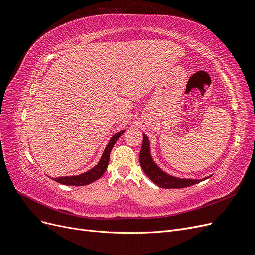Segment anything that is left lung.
Returning a JSON list of instances; mask_svg holds the SVG:
<instances>
[{"label": "left lung", "mask_w": 255, "mask_h": 255, "mask_svg": "<svg viewBox=\"0 0 255 255\" xmlns=\"http://www.w3.org/2000/svg\"><path fill=\"white\" fill-rule=\"evenodd\" d=\"M140 166L146 176L157 186L161 188H184L192 186L204 180H207L210 176L203 177V179H184V177H176L171 174L165 172L155 161H154L151 155V144L148 136L143 133V141L139 155Z\"/></svg>", "instance_id": "8db88e82"}]
</instances>
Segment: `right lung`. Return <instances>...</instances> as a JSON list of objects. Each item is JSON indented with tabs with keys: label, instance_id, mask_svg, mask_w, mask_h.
Instances as JSON below:
<instances>
[{
	"label": "right lung",
	"instance_id": "obj_1",
	"mask_svg": "<svg viewBox=\"0 0 255 255\" xmlns=\"http://www.w3.org/2000/svg\"><path fill=\"white\" fill-rule=\"evenodd\" d=\"M126 132V129H122L120 132L114 134L111 139L107 143L106 148L103 151V154L101 158H100L99 163L94 167L89 169L88 171L81 173L79 175H71V176H59L56 177L55 181L63 184V185H68V186H84V185H88L92 182H95L99 180L100 177L103 175L105 172L107 166H109V161H110V154L113 149L114 144L116 141L118 140V138Z\"/></svg>",
	"mask_w": 255,
	"mask_h": 255
}]
</instances>
